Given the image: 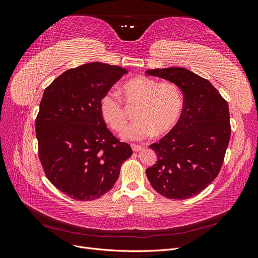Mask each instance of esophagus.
I'll return each instance as SVG.
<instances>
[{"instance_id":"34e87169","label":"esophagus","mask_w":258,"mask_h":258,"mask_svg":"<svg viewBox=\"0 0 258 258\" xmlns=\"http://www.w3.org/2000/svg\"><path fill=\"white\" fill-rule=\"evenodd\" d=\"M131 147H132V150H134V152H140V151L143 150L142 146L136 145V144H131Z\"/></svg>"}]
</instances>
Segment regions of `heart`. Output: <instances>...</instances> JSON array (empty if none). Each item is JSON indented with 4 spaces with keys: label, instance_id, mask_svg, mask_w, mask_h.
<instances>
[{
    "label": "heart",
    "instance_id": "1",
    "mask_svg": "<svg viewBox=\"0 0 258 258\" xmlns=\"http://www.w3.org/2000/svg\"><path fill=\"white\" fill-rule=\"evenodd\" d=\"M121 95L128 104H139L135 114L137 120L121 134L126 141H143L155 134H167L174 127L182 112L181 90L171 82L158 83L147 76H136L121 86ZM100 112L113 130L123 129L126 112L116 93H105L100 101Z\"/></svg>",
    "mask_w": 258,
    "mask_h": 258
}]
</instances>
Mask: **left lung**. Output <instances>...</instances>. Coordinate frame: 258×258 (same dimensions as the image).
<instances>
[{
    "label": "left lung",
    "instance_id": "left-lung-1",
    "mask_svg": "<svg viewBox=\"0 0 258 258\" xmlns=\"http://www.w3.org/2000/svg\"><path fill=\"white\" fill-rule=\"evenodd\" d=\"M174 83L184 96L173 129L150 147L157 162L146 169L153 188L169 199H187L204 190L220 172L230 139L228 103L208 80L184 68L147 70Z\"/></svg>",
    "mask_w": 258,
    "mask_h": 258
}]
</instances>
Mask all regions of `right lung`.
Masks as SVG:
<instances>
[{
    "label": "right lung",
    "instance_id": "add662e5",
    "mask_svg": "<svg viewBox=\"0 0 258 258\" xmlns=\"http://www.w3.org/2000/svg\"><path fill=\"white\" fill-rule=\"evenodd\" d=\"M126 73L91 62L68 70L44 91L35 123L38 156L51 184L72 199L90 201L111 190L132 155L100 112L101 99Z\"/></svg>",
    "mask_w": 258,
    "mask_h": 258
}]
</instances>
